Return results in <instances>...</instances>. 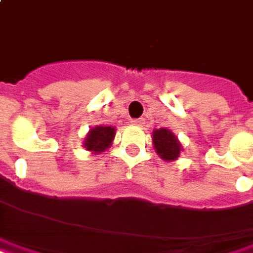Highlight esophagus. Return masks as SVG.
<instances>
[{
  "label": "esophagus",
  "mask_w": 253,
  "mask_h": 253,
  "mask_svg": "<svg viewBox=\"0 0 253 253\" xmlns=\"http://www.w3.org/2000/svg\"><path fill=\"white\" fill-rule=\"evenodd\" d=\"M143 119H133V120H131V125H134V126H143Z\"/></svg>",
  "instance_id": "34e87169"
}]
</instances>
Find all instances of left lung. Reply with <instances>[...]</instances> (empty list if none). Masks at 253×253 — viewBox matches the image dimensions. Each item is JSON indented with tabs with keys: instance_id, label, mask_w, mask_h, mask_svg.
Segmentation results:
<instances>
[{
	"instance_id": "obj_1",
	"label": "left lung",
	"mask_w": 253,
	"mask_h": 253,
	"mask_svg": "<svg viewBox=\"0 0 253 253\" xmlns=\"http://www.w3.org/2000/svg\"><path fill=\"white\" fill-rule=\"evenodd\" d=\"M153 145L157 154L167 162L178 160L180 151H182V144L178 140V137L167 127L154 130Z\"/></svg>"
}]
</instances>
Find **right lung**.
<instances>
[{"mask_svg":"<svg viewBox=\"0 0 253 253\" xmlns=\"http://www.w3.org/2000/svg\"><path fill=\"white\" fill-rule=\"evenodd\" d=\"M116 135V127L113 126H99L91 127L84 138V148L91 154L105 153L109 148Z\"/></svg>","mask_w":253,"mask_h":253,"instance_id":"1","label":"right lung"}]
</instances>
